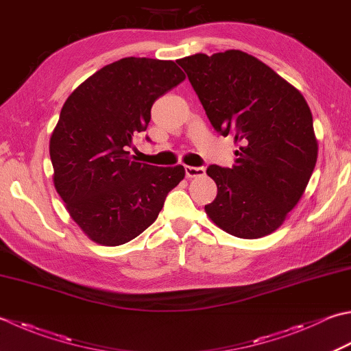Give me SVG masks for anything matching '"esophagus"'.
I'll return each mask as SVG.
<instances>
[{"label": "esophagus", "instance_id": "1", "mask_svg": "<svg viewBox=\"0 0 351 351\" xmlns=\"http://www.w3.org/2000/svg\"><path fill=\"white\" fill-rule=\"evenodd\" d=\"M205 173L204 167H193V166H185V176L187 178H195V176H202Z\"/></svg>", "mask_w": 351, "mask_h": 351}]
</instances>
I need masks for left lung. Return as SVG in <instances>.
<instances>
[{
    "instance_id": "8db88e82",
    "label": "left lung",
    "mask_w": 351,
    "mask_h": 351,
    "mask_svg": "<svg viewBox=\"0 0 351 351\" xmlns=\"http://www.w3.org/2000/svg\"><path fill=\"white\" fill-rule=\"evenodd\" d=\"M216 132L239 144L232 167L211 164L217 196L205 211L242 239L276 231L303 196L318 144L303 95L262 60L240 50L178 60Z\"/></svg>"
}]
</instances>
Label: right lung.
Wrapping results in <instances>:
<instances>
[{
    "instance_id": "right-lung-1",
    "label": "right lung",
    "mask_w": 351,
    "mask_h": 351,
    "mask_svg": "<svg viewBox=\"0 0 351 351\" xmlns=\"http://www.w3.org/2000/svg\"><path fill=\"white\" fill-rule=\"evenodd\" d=\"M184 79L171 60L125 58L94 73L62 106L50 138L54 187L94 242L119 246L140 236L184 180L182 166H150L128 152L155 100Z\"/></svg>"
}]
</instances>
